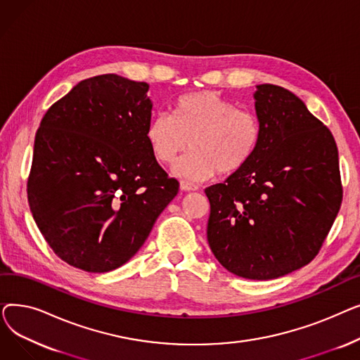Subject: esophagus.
<instances>
[{
	"label": "esophagus",
	"mask_w": 360,
	"mask_h": 360,
	"mask_svg": "<svg viewBox=\"0 0 360 360\" xmlns=\"http://www.w3.org/2000/svg\"><path fill=\"white\" fill-rule=\"evenodd\" d=\"M179 186H181L182 191H197L198 188H200L198 185H195L193 182H188V181H181Z\"/></svg>",
	"instance_id": "34e87169"
}]
</instances>
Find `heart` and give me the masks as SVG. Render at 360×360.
<instances>
[{"instance_id": "b5f03b06", "label": "heart", "mask_w": 360, "mask_h": 360, "mask_svg": "<svg viewBox=\"0 0 360 360\" xmlns=\"http://www.w3.org/2000/svg\"><path fill=\"white\" fill-rule=\"evenodd\" d=\"M261 127L251 112L210 90L179 98L172 115L159 113L146 128V140L160 165H172L190 141L191 151L174 166L190 181L233 175L247 165L259 144Z\"/></svg>"}]
</instances>
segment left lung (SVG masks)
Here are the masks:
<instances>
[{"mask_svg":"<svg viewBox=\"0 0 360 360\" xmlns=\"http://www.w3.org/2000/svg\"><path fill=\"white\" fill-rule=\"evenodd\" d=\"M261 137L252 159L205 188L207 240L221 266L271 280L309 264L343 200L331 131L296 94L274 84L254 93Z\"/></svg>","mask_w":360,"mask_h":360,"instance_id":"left-lung-1","label":"left lung"}]
</instances>
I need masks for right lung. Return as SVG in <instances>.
Instances as JSON below:
<instances>
[{
  "mask_svg": "<svg viewBox=\"0 0 360 360\" xmlns=\"http://www.w3.org/2000/svg\"><path fill=\"white\" fill-rule=\"evenodd\" d=\"M148 84L117 74L74 86L34 137L27 200L52 251L70 266L106 273L143 247L175 198L146 140Z\"/></svg>",
  "mask_w": 360,
  "mask_h": 360,
  "instance_id": "right-lung-1",
  "label": "right lung"
}]
</instances>
